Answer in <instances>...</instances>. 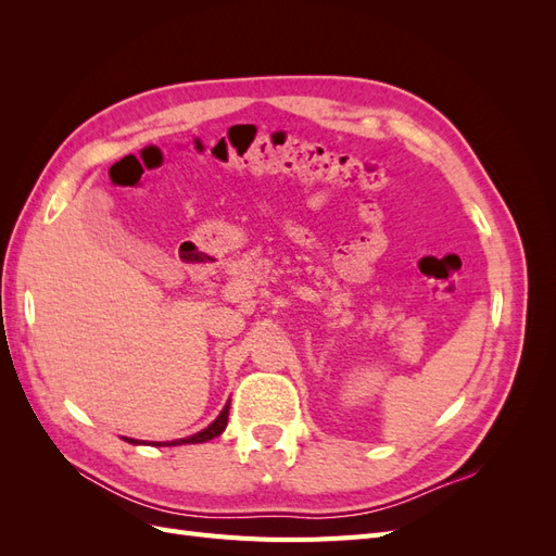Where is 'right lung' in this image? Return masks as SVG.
Masks as SVG:
<instances>
[{"label":"right lung","mask_w":556,"mask_h":556,"mask_svg":"<svg viewBox=\"0 0 556 556\" xmlns=\"http://www.w3.org/2000/svg\"><path fill=\"white\" fill-rule=\"evenodd\" d=\"M227 419H229V401H227V406L223 408V413L217 415L206 429H201V431H199V433H194V435H188V439H180V441H166V443H146V441H137V439H125V441H127V443H131V445L146 443V445H155V447H162V445H182V443H206V441L215 439V435H220V433L225 431V427H227Z\"/></svg>","instance_id":"right-lung-1"}]
</instances>
